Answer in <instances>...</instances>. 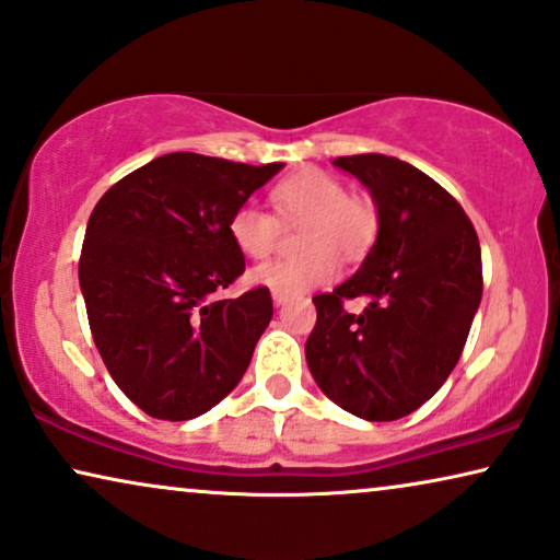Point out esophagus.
Instances as JSON below:
<instances>
[{
  "mask_svg": "<svg viewBox=\"0 0 560 560\" xmlns=\"http://www.w3.org/2000/svg\"><path fill=\"white\" fill-rule=\"evenodd\" d=\"M288 298H290V295H285V293H272V301H275V305L288 303Z\"/></svg>",
  "mask_w": 560,
  "mask_h": 560,
  "instance_id": "obj_1",
  "label": "esophagus"
}]
</instances>
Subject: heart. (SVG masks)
<instances>
[{"instance_id": "b5f03b06", "label": "heart", "mask_w": 560, "mask_h": 560, "mask_svg": "<svg viewBox=\"0 0 560 560\" xmlns=\"http://www.w3.org/2000/svg\"><path fill=\"white\" fill-rule=\"evenodd\" d=\"M275 213L255 203L236 206L229 219V234L242 255L262 259L278 247L282 226H303V257L272 259L252 272L257 285L272 293L295 295L339 272V257L357 259L372 247L377 234V211L364 198L349 196L336 175L305 167L282 178L270 194Z\"/></svg>"}]
</instances>
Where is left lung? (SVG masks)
<instances>
[{
  "label": "left lung",
  "instance_id": "8db88e82",
  "mask_svg": "<svg viewBox=\"0 0 560 560\" xmlns=\"http://www.w3.org/2000/svg\"><path fill=\"white\" fill-rule=\"evenodd\" d=\"M377 203V242L357 275L318 293L305 341L308 370L326 397L364 420L410 416L439 393L462 357L481 301V249L462 203L397 158L349 155ZM366 296L362 314L342 308Z\"/></svg>",
  "mask_w": 560,
  "mask_h": 560
}]
</instances>
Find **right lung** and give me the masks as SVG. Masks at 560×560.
<instances>
[{
    "label": "right lung",
    "instance_id": "1",
    "mask_svg": "<svg viewBox=\"0 0 560 560\" xmlns=\"http://www.w3.org/2000/svg\"><path fill=\"white\" fill-rule=\"evenodd\" d=\"M280 167L171 152L114 183L91 211L79 259L91 336L148 416H203L247 372L272 318L270 290L213 293L244 272L229 219Z\"/></svg>",
    "mask_w": 560,
    "mask_h": 560
}]
</instances>
